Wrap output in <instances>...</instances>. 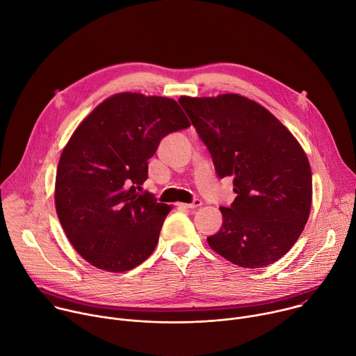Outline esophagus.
I'll list each match as a JSON object with an SVG mask.
<instances>
[{
  "label": "esophagus",
  "mask_w": 356,
  "mask_h": 356,
  "mask_svg": "<svg viewBox=\"0 0 356 356\" xmlns=\"http://www.w3.org/2000/svg\"><path fill=\"white\" fill-rule=\"evenodd\" d=\"M201 204H202V201L200 198H195L191 202H188V204H181V202H180V204H177V207L179 209H188V210H191V209L201 207Z\"/></svg>",
  "instance_id": "esophagus-1"
}]
</instances>
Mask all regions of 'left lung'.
Wrapping results in <instances>:
<instances>
[{
  "label": "left lung",
  "instance_id": "left-lung-1",
  "mask_svg": "<svg viewBox=\"0 0 356 356\" xmlns=\"http://www.w3.org/2000/svg\"><path fill=\"white\" fill-rule=\"evenodd\" d=\"M179 103L207 146L220 179L234 177L222 225L207 238L213 250L248 269L287 253L306 225L313 195L309 159L289 129L255 101L238 94Z\"/></svg>",
  "mask_w": 356,
  "mask_h": 356
}]
</instances>
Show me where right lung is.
<instances>
[{"mask_svg":"<svg viewBox=\"0 0 356 356\" xmlns=\"http://www.w3.org/2000/svg\"><path fill=\"white\" fill-rule=\"evenodd\" d=\"M190 127L166 97L121 92L101 103L62 152L55 202L80 255L107 272H127L155 250L170 206L142 193L147 159L161 140Z\"/></svg>","mask_w":356,"mask_h":356,"instance_id":"1","label":"right lung"}]
</instances>
